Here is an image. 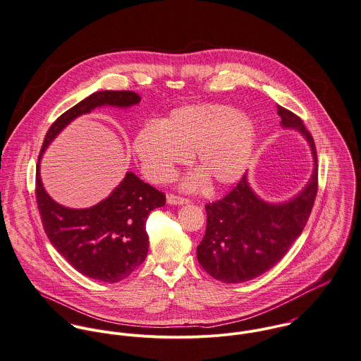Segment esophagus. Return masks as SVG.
Segmentation results:
<instances>
[{"mask_svg": "<svg viewBox=\"0 0 361 361\" xmlns=\"http://www.w3.org/2000/svg\"><path fill=\"white\" fill-rule=\"evenodd\" d=\"M167 202H169L170 205H185V204H188L190 201H188L187 198H183V197L170 194V195L167 197Z\"/></svg>", "mask_w": 361, "mask_h": 361, "instance_id": "1", "label": "esophagus"}]
</instances>
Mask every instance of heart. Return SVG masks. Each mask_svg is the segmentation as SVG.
<instances>
[{"mask_svg":"<svg viewBox=\"0 0 361 361\" xmlns=\"http://www.w3.org/2000/svg\"><path fill=\"white\" fill-rule=\"evenodd\" d=\"M257 126L246 112L222 104L177 108L159 126H145L133 139V152L145 176L157 184L170 181L177 169L192 161L200 169L185 177L190 191L205 185L235 184L246 173L256 147Z\"/></svg>","mask_w":361,"mask_h":361,"instance_id":"heart-1","label":"heart"}]
</instances>
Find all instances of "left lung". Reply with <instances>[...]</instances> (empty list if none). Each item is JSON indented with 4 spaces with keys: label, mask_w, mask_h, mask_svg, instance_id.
Here are the masks:
<instances>
[{
    "label": "left lung",
    "mask_w": 361,
    "mask_h": 361,
    "mask_svg": "<svg viewBox=\"0 0 361 361\" xmlns=\"http://www.w3.org/2000/svg\"><path fill=\"white\" fill-rule=\"evenodd\" d=\"M280 125L308 142L314 170L305 187L284 202H269L250 187L247 173L222 200L205 205L207 231L197 259L215 280L239 284L276 266L302 233L318 192V160L311 133L301 118L279 106Z\"/></svg>",
    "instance_id": "left-lung-1"
}]
</instances>
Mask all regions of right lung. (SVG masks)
Here are the masks:
<instances>
[{
    "mask_svg": "<svg viewBox=\"0 0 361 361\" xmlns=\"http://www.w3.org/2000/svg\"><path fill=\"white\" fill-rule=\"evenodd\" d=\"M133 91H97L60 115L49 128L36 169V202L51 246L78 273L102 283H118L140 266L149 250L146 221L166 204L163 192L128 171L114 191L90 208H68L44 190L40 159L56 136L75 118L99 106L130 108L140 102Z\"/></svg>",
    "mask_w": 361,
    "mask_h": 361,
    "instance_id": "1",
    "label": "right lung"
}]
</instances>
